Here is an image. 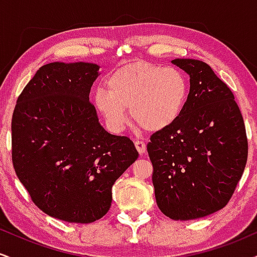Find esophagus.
Listing matches in <instances>:
<instances>
[{
  "instance_id": "obj_1",
  "label": "esophagus",
  "mask_w": 257,
  "mask_h": 257,
  "mask_svg": "<svg viewBox=\"0 0 257 257\" xmlns=\"http://www.w3.org/2000/svg\"><path fill=\"white\" fill-rule=\"evenodd\" d=\"M135 147H137L138 152L140 153V155H143V153L146 152V144L144 143V141H141V140L135 141Z\"/></svg>"
}]
</instances>
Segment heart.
I'll list each match as a JSON object with an SVG mask.
<instances>
[{
  "label": "heart",
  "instance_id": "obj_1",
  "mask_svg": "<svg viewBox=\"0 0 257 257\" xmlns=\"http://www.w3.org/2000/svg\"><path fill=\"white\" fill-rule=\"evenodd\" d=\"M188 96V82L176 67H162L144 60L120 66L106 79V88L94 91V106L113 133L124 131L128 110L149 132H161L181 116Z\"/></svg>",
  "mask_w": 257,
  "mask_h": 257
}]
</instances>
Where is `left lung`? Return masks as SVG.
Segmentation results:
<instances>
[{"label": "left lung", "instance_id": "left-lung-1", "mask_svg": "<svg viewBox=\"0 0 257 257\" xmlns=\"http://www.w3.org/2000/svg\"><path fill=\"white\" fill-rule=\"evenodd\" d=\"M190 76L180 118L147 144L156 202L173 220H193L227 205L243 175L247 139L232 90L204 61L175 59Z\"/></svg>", "mask_w": 257, "mask_h": 257}]
</instances>
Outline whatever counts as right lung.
Segmentation results:
<instances>
[{
    "mask_svg": "<svg viewBox=\"0 0 257 257\" xmlns=\"http://www.w3.org/2000/svg\"><path fill=\"white\" fill-rule=\"evenodd\" d=\"M99 66L43 65L17 100L12 161L18 179L43 213L90 223L107 213L112 186L137 161L126 137L102 128L89 101Z\"/></svg>",
    "mask_w": 257,
    "mask_h": 257,
    "instance_id": "1",
    "label": "right lung"
}]
</instances>
